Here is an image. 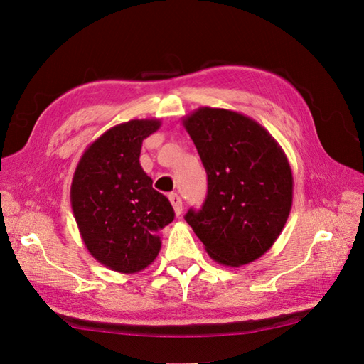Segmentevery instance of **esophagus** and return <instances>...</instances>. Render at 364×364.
Listing matches in <instances>:
<instances>
[{
  "label": "esophagus",
  "mask_w": 364,
  "mask_h": 364,
  "mask_svg": "<svg viewBox=\"0 0 364 364\" xmlns=\"http://www.w3.org/2000/svg\"><path fill=\"white\" fill-rule=\"evenodd\" d=\"M169 201H171V204H172L175 215L180 217L181 212H183V201H181V198L178 197V193H171V195H169Z\"/></svg>",
  "instance_id": "obj_1"
}]
</instances>
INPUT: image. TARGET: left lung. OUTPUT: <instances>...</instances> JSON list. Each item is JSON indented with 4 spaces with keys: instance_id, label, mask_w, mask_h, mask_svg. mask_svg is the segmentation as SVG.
Here are the masks:
<instances>
[{
    "instance_id": "1",
    "label": "left lung",
    "mask_w": 364,
    "mask_h": 364,
    "mask_svg": "<svg viewBox=\"0 0 364 364\" xmlns=\"http://www.w3.org/2000/svg\"><path fill=\"white\" fill-rule=\"evenodd\" d=\"M208 173V197L186 221L212 259L232 267L264 255L292 208L294 176L277 139L240 112L198 107L183 118Z\"/></svg>"
}]
</instances>
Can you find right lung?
Listing matches in <instances>:
<instances>
[{
  "label": "right lung",
  "instance_id": "1",
  "mask_svg": "<svg viewBox=\"0 0 364 364\" xmlns=\"http://www.w3.org/2000/svg\"><path fill=\"white\" fill-rule=\"evenodd\" d=\"M158 118L130 119L106 130L81 155L70 186V204L82 243L98 263L136 274L154 263L161 229L175 213L139 164L143 139Z\"/></svg>",
  "mask_w": 364,
  "mask_h": 364
}]
</instances>
